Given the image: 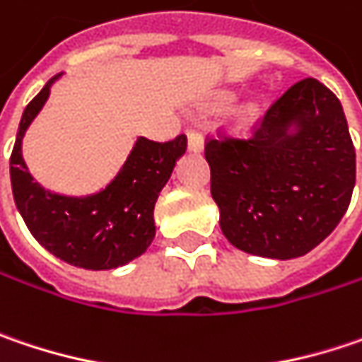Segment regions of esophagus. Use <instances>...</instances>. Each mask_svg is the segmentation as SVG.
Here are the masks:
<instances>
[{"label":"esophagus","instance_id":"1","mask_svg":"<svg viewBox=\"0 0 362 362\" xmlns=\"http://www.w3.org/2000/svg\"><path fill=\"white\" fill-rule=\"evenodd\" d=\"M187 146L192 152H202L204 150V136L197 129H189L187 132Z\"/></svg>","mask_w":362,"mask_h":362}]
</instances>
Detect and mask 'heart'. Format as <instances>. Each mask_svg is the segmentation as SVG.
<instances>
[{
  "mask_svg": "<svg viewBox=\"0 0 362 362\" xmlns=\"http://www.w3.org/2000/svg\"><path fill=\"white\" fill-rule=\"evenodd\" d=\"M224 103H226L224 98H218V100H216V105H218V107H222ZM253 115H255V109H253V107H247L245 113H243V121H251V119H253Z\"/></svg>",
  "mask_w": 362,
  "mask_h": 362,
  "instance_id": "1",
  "label": "heart"
}]
</instances>
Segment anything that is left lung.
Wrapping results in <instances>:
<instances>
[{
	"mask_svg": "<svg viewBox=\"0 0 362 362\" xmlns=\"http://www.w3.org/2000/svg\"><path fill=\"white\" fill-rule=\"evenodd\" d=\"M297 122L299 132L286 127ZM220 228L241 251L305 255L349 210L356 156L338 96L313 78L293 84L247 136L218 127L206 138Z\"/></svg>",
	"mask_w": 362,
	"mask_h": 362,
	"instance_id": "8db88e82",
	"label": "left lung"
}]
</instances>
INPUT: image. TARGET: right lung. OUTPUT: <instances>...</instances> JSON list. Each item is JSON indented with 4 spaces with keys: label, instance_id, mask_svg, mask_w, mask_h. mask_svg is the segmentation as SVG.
I'll list each match as a JSON object with an SVG mask.
<instances>
[{
    "label": "right lung",
    "instance_id": "right-lung-1",
    "mask_svg": "<svg viewBox=\"0 0 362 362\" xmlns=\"http://www.w3.org/2000/svg\"><path fill=\"white\" fill-rule=\"evenodd\" d=\"M51 82L26 105L18 125L10 156L16 208L33 237L55 257L86 270L119 268L152 243L154 204L175 160L187 150V136L179 134L168 142L140 138L115 181L100 194L78 199L49 194L28 175L20 146L49 96Z\"/></svg>",
    "mask_w": 362,
    "mask_h": 362
}]
</instances>
